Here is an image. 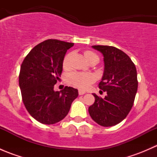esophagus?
<instances>
[{
  "instance_id": "obj_1",
  "label": "esophagus",
  "mask_w": 157,
  "mask_h": 157,
  "mask_svg": "<svg viewBox=\"0 0 157 157\" xmlns=\"http://www.w3.org/2000/svg\"><path fill=\"white\" fill-rule=\"evenodd\" d=\"M78 93H79V95H83L86 93V92L83 91V90H79Z\"/></svg>"
}]
</instances>
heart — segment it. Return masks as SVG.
<instances>
[{
  "label": "heart",
  "instance_id": "1",
  "mask_svg": "<svg viewBox=\"0 0 157 157\" xmlns=\"http://www.w3.org/2000/svg\"><path fill=\"white\" fill-rule=\"evenodd\" d=\"M85 58L87 59L93 58L94 56H97L94 52L91 51H86L84 52ZM72 57V52L67 54L64 56V60H63V67L67 69L71 65V59ZM95 80V77L91 74L89 73H83V72H73L69 74L68 76V82L71 85H73L75 87L80 89V90H85L93 83Z\"/></svg>",
  "mask_w": 157,
  "mask_h": 157
}]
</instances>
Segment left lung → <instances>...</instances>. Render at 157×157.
<instances>
[{"mask_svg":"<svg viewBox=\"0 0 157 157\" xmlns=\"http://www.w3.org/2000/svg\"><path fill=\"white\" fill-rule=\"evenodd\" d=\"M103 55L105 70L99 88L106 92L104 99L93 93L95 102L89 107L94 121L103 127L118 124L134 105L138 81L136 67L128 55L108 45H93Z\"/></svg>","mask_w":157,"mask_h":157,"instance_id":"obj_1","label":"left lung"}]
</instances>
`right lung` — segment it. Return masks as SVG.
Segmentation results:
<instances>
[{"label": "right lung", "mask_w": 157, "mask_h": 157, "mask_svg": "<svg viewBox=\"0 0 157 157\" xmlns=\"http://www.w3.org/2000/svg\"><path fill=\"white\" fill-rule=\"evenodd\" d=\"M74 43L47 39L36 45L23 60L19 74L22 99L36 121L53 124L65 118L78 90L65 86L54 91L62 73L63 60Z\"/></svg>", "instance_id": "obj_1"}]
</instances>
